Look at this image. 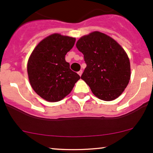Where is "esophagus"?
Wrapping results in <instances>:
<instances>
[{
    "label": "esophagus",
    "mask_w": 153,
    "mask_h": 153,
    "mask_svg": "<svg viewBox=\"0 0 153 153\" xmlns=\"http://www.w3.org/2000/svg\"><path fill=\"white\" fill-rule=\"evenodd\" d=\"M78 75H80V76H81V75H82V70H80V71H78Z\"/></svg>",
    "instance_id": "esophagus-1"
}]
</instances>
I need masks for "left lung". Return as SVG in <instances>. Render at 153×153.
<instances>
[{
	"label": "left lung",
	"instance_id": "8db88e82",
	"mask_svg": "<svg viewBox=\"0 0 153 153\" xmlns=\"http://www.w3.org/2000/svg\"><path fill=\"white\" fill-rule=\"evenodd\" d=\"M86 68L81 79L96 97L109 101L118 98L130 79V62L124 49L106 34L94 31L77 42Z\"/></svg>",
	"mask_w": 153,
	"mask_h": 153
}]
</instances>
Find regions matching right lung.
<instances>
[{"label":"right lung","mask_w":153,"mask_h":153,"mask_svg":"<svg viewBox=\"0 0 153 153\" xmlns=\"http://www.w3.org/2000/svg\"><path fill=\"white\" fill-rule=\"evenodd\" d=\"M75 38L54 34L35 47L27 65L30 84L40 97L50 102L62 100L71 92L80 79L65 61Z\"/></svg>","instance_id":"add662e5"}]
</instances>
